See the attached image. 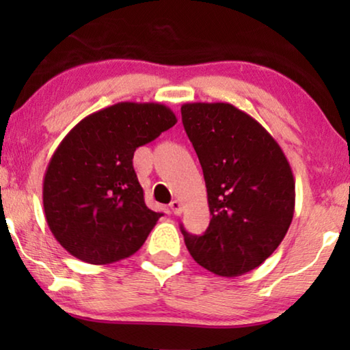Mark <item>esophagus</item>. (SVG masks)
<instances>
[{"label":"esophagus","instance_id":"esophagus-1","mask_svg":"<svg viewBox=\"0 0 350 350\" xmlns=\"http://www.w3.org/2000/svg\"><path fill=\"white\" fill-rule=\"evenodd\" d=\"M170 210L175 215H180L181 213V202H180V200H176V199L172 200V202H170Z\"/></svg>","mask_w":350,"mask_h":350}]
</instances>
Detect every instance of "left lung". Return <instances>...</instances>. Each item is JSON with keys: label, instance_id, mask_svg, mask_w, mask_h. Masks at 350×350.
Returning <instances> with one entry per match:
<instances>
[{"label": "left lung", "instance_id": "8db88e82", "mask_svg": "<svg viewBox=\"0 0 350 350\" xmlns=\"http://www.w3.org/2000/svg\"><path fill=\"white\" fill-rule=\"evenodd\" d=\"M181 121L204 172L210 224L202 236L181 226L194 261L237 277L266 261L288 231L295 178L269 132L231 103H185Z\"/></svg>", "mask_w": 350, "mask_h": 350}]
</instances>
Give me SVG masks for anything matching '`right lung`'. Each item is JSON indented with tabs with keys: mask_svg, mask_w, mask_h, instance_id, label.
<instances>
[{
	"mask_svg": "<svg viewBox=\"0 0 350 350\" xmlns=\"http://www.w3.org/2000/svg\"><path fill=\"white\" fill-rule=\"evenodd\" d=\"M175 124L165 105L121 102L85 116L62 140L46 169L42 204L70 255L109 265L140 250L162 213L146 207L133 152Z\"/></svg>",
	"mask_w": 350,
	"mask_h": 350,
	"instance_id": "obj_1",
	"label": "right lung"
}]
</instances>
